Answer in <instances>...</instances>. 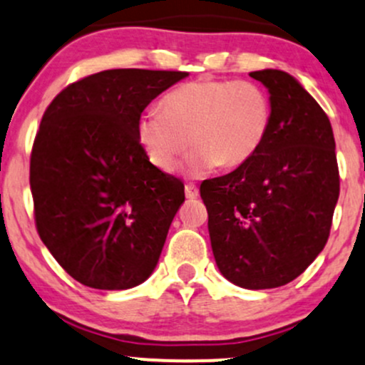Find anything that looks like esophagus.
Returning a JSON list of instances; mask_svg holds the SVG:
<instances>
[{
	"instance_id": "esophagus-1",
	"label": "esophagus",
	"mask_w": 365,
	"mask_h": 365,
	"mask_svg": "<svg viewBox=\"0 0 365 365\" xmlns=\"http://www.w3.org/2000/svg\"><path fill=\"white\" fill-rule=\"evenodd\" d=\"M185 195L187 199H197L199 197V189L194 183H187L185 185Z\"/></svg>"
}]
</instances>
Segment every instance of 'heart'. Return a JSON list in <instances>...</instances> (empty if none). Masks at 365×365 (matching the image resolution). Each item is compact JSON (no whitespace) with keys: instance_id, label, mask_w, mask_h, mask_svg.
I'll return each mask as SVG.
<instances>
[{"instance_id":"heart-1","label":"heart","mask_w":365,"mask_h":365,"mask_svg":"<svg viewBox=\"0 0 365 365\" xmlns=\"http://www.w3.org/2000/svg\"><path fill=\"white\" fill-rule=\"evenodd\" d=\"M272 124L270 97L247 79H199L161 100V110L149 109L138 118V140L149 161L173 171L189 145L192 173L216 164L234 168L250 161L265 142Z\"/></svg>"}]
</instances>
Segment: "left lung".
<instances>
[{
  "label": "left lung",
  "instance_id": "1",
  "mask_svg": "<svg viewBox=\"0 0 365 365\" xmlns=\"http://www.w3.org/2000/svg\"><path fill=\"white\" fill-rule=\"evenodd\" d=\"M270 93L265 142L232 173L204 180L211 247L235 286L272 289L294 280L329 239L339 195L329 118L291 74L250 72Z\"/></svg>",
  "mask_w": 365,
  "mask_h": 365
}]
</instances>
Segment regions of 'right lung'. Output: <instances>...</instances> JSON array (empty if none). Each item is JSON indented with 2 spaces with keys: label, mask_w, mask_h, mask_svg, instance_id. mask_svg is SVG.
Segmentation results:
<instances>
[{
  "label": "right lung",
  "mask_w": 365,
  "mask_h": 365,
  "mask_svg": "<svg viewBox=\"0 0 365 365\" xmlns=\"http://www.w3.org/2000/svg\"><path fill=\"white\" fill-rule=\"evenodd\" d=\"M187 76L102 71L63 88L43 114L29 176L36 228L88 287L130 289L158 265L185 187L149 161L137 126L152 100Z\"/></svg>",
  "instance_id": "obj_1"
}]
</instances>
